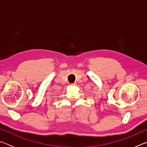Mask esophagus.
Masks as SVG:
<instances>
[{
    "label": "esophagus",
    "mask_w": 147,
    "mask_h": 147,
    "mask_svg": "<svg viewBox=\"0 0 147 147\" xmlns=\"http://www.w3.org/2000/svg\"><path fill=\"white\" fill-rule=\"evenodd\" d=\"M71 86H75V84H71Z\"/></svg>",
    "instance_id": "34e87169"
}]
</instances>
